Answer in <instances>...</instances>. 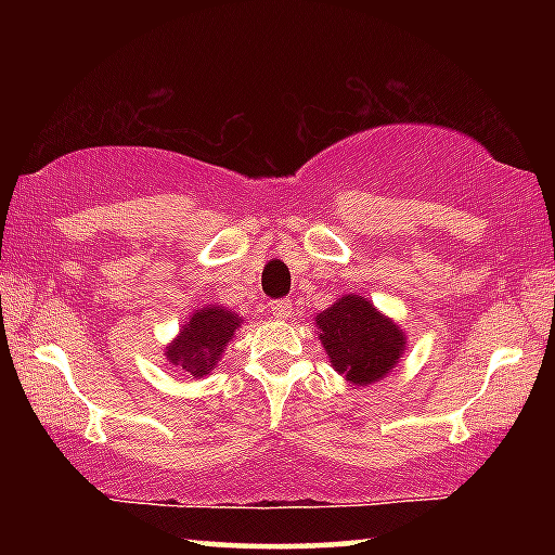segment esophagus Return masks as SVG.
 I'll return each instance as SVG.
<instances>
[{
    "mask_svg": "<svg viewBox=\"0 0 555 555\" xmlns=\"http://www.w3.org/2000/svg\"><path fill=\"white\" fill-rule=\"evenodd\" d=\"M294 311V306H291V300H271L269 304V313L279 318V321H286V318Z\"/></svg>",
    "mask_w": 555,
    "mask_h": 555,
    "instance_id": "esophagus-1",
    "label": "esophagus"
}]
</instances>
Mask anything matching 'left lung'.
<instances>
[{"mask_svg": "<svg viewBox=\"0 0 555 555\" xmlns=\"http://www.w3.org/2000/svg\"><path fill=\"white\" fill-rule=\"evenodd\" d=\"M315 321L335 372L357 387L389 374L406 347L399 327L362 296H343Z\"/></svg>", "mask_w": 555, "mask_h": 555, "instance_id": "obj_1", "label": "left lung"}]
</instances>
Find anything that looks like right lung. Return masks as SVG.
<instances>
[{"label":"right lung","instance_id":"obj_1","mask_svg":"<svg viewBox=\"0 0 555 555\" xmlns=\"http://www.w3.org/2000/svg\"><path fill=\"white\" fill-rule=\"evenodd\" d=\"M234 327H240L237 313L224 311L220 306L198 311L188 321L178 340L168 345V362L183 367V372L191 374L193 379L210 374L224 345L232 340Z\"/></svg>","mask_w":555,"mask_h":555}]
</instances>
